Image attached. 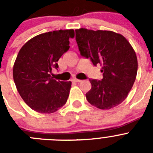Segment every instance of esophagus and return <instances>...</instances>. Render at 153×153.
<instances>
[{"label": "esophagus", "instance_id": "obj_1", "mask_svg": "<svg viewBox=\"0 0 153 153\" xmlns=\"http://www.w3.org/2000/svg\"><path fill=\"white\" fill-rule=\"evenodd\" d=\"M73 81H74V82H76V83H80L81 81V79H72Z\"/></svg>", "mask_w": 153, "mask_h": 153}]
</instances>
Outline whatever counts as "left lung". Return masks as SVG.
<instances>
[{"instance_id":"1","label":"left lung","mask_w":153,"mask_h":153,"mask_svg":"<svg viewBox=\"0 0 153 153\" xmlns=\"http://www.w3.org/2000/svg\"><path fill=\"white\" fill-rule=\"evenodd\" d=\"M80 55L90 58L94 66L100 64L102 79H90L92 87L86 94L91 105L109 109L125 100L136 80L138 62L129 41L109 30H75Z\"/></svg>"}]
</instances>
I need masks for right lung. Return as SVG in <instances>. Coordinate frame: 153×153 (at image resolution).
<instances>
[{"instance_id": "obj_1", "label": "right lung", "mask_w": 153, "mask_h": 153, "mask_svg": "<svg viewBox=\"0 0 153 153\" xmlns=\"http://www.w3.org/2000/svg\"><path fill=\"white\" fill-rule=\"evenodd\" d=\"M74 30L41 33L28 40L19 51L13 68V81L21 98L40 113H54L67 102L71 82L53 79L51 73L70 48Z\"/></svg>"}]
</instances>
